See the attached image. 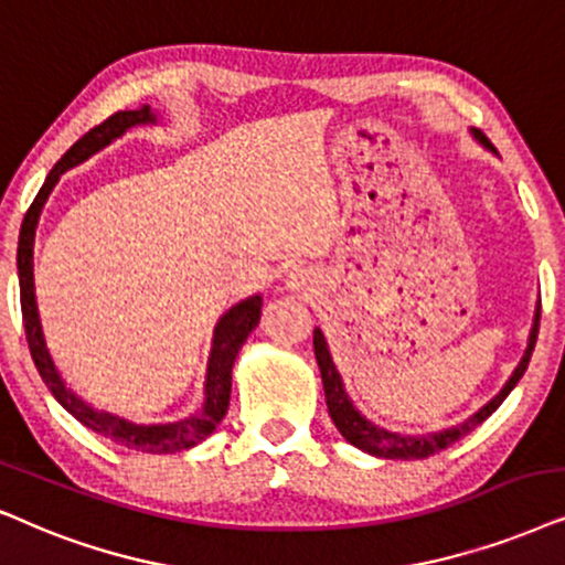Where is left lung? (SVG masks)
I'll list each match as a JSON object with an SVG mask.
<instances>
[{"label":"left lung","instance_id":"left-lung-1","mask_svg":"<svg viewBox=\"0 0 565 565\" xmlns=\"http://www.w3.org/2000/svg\"><path fill=\"white\" fill-rule=\"evenodd\" d=\"M475 137H478L482 145H490L488 137L478 129H475ZM537 329H540V306H537V313H534V327H532V334H530V345H526L522 363H519L516 371L511 373L507 386H503V390L498 392L495 397L480 409V413L467 417L465 423H459V426H454L449 430H441V434H428V436L390 434V430L376 428L373 423L365 420V417L353 407V402L348 399L345 390H342V379L334 369L332 355H329L324 334H321L317 329V332H313V353H317L321 381H324L329 415H332L337 430H340V434L345 436L350 444L358 446V449L373 454V457H384V459H428V457H434V454L449 449L451 444H457L459 438H465L467 434H470V430L478 428L482 420H488V417L493 415L498 407H501V402L509 397V392L514 390L516 381L524 376L526 365H530L534 342H537Z\"/></svg>","mask_w":565,"mask_h":565}]
</instances>
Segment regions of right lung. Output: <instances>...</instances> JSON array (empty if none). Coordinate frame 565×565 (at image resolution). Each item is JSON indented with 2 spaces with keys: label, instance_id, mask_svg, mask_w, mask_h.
Returning <instances> with one entry per match:
<instances>
[{
  "label": "right lung",
  "instance_id": "add662e5",
  "mask_svg": "<svg viewBox=\"0 0 565 565\" xmlns=\"http://www.w3.org/2000/svg\"><path fill=\"white\" fill-rule=\"evenodd\" d=\"M156 121L150 106H139L135 111H116L108 116L106 121H100L98 127L85 131L72 148L64 152L62 160L51 168V173L43 181L41 192L35 194L31 207H28L23 217V228H20V244H18V277H20V306H23V324L28 348H31L33 363L39 369L43 384L49 386L58 405L67 413L77 417L83 426H87L95 434L111 438L114 444L127 446V449L145 451V454H173L192 449L194 444H200L207 438L212 430L217 428V423L223 420L228 413L231 402V371L233 361H236L241 345L246 342V337L252 334V329L259 324L262 313V298L252 296L225 313L215 327V340H212V353L207 365V384H204V407L200 413L186 417V420L166 423V426H135V423L121 420L111 413H98V409L85 405L77 394H72L58 376L54 361H51L46 342H43L41 332V319H39V306H35V290H33V241H35V225H39L41 210L46 204L51 189L58 181V175L70 171L72 166L83 163L87 156L106 148L111 139L124 135L135 124H148Z\"/></svg>",
  "mask_w": 565,
  "mask_h": 565
}]
</instances>
